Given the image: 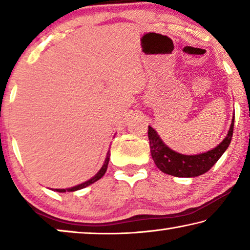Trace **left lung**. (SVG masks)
I'll return each mask as SVG.
<instances>
[{
    "label": "left lung",
    "instance_id": "left-lung-1",
    "mask_svg": "<svg viewBox=\"0 0 250 250\" xmlns=\"http://www.w3.org/2000/svg\"><path fill=\"white\" fill-rule=\"evenodd\" d=\"M234 118L227 137L223 142L219 143L215 149L197 155H184L171 150L161 140L156 131L152 126H149L147 134L150 140V150L155 166L163 173L177 177H194L204 174L210 170L229 146L234 131Z\"/></svg>",
    "mask_w": 250,
    "mask_h": 250
}]
</instances>
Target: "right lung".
Wrapping results in <instances>:
<instances>
[{
  "label": "right lung",
  "instance_id": "obj_1",
  "mask_svg": "<svg viewBox=\"0 0 250 250\" xmlns=\"http://www.w3.org/2000/svg\"><path fill=\"white\" fill-rule=\"evenodd\" d=\"M109 158H110V154H109V152H108L107 158H105V161H104V163L103 167H101V168H100V171H99L98 173H97V174H96L94 177H91V179H90L89 181L84 182V183H82V184H79V185H77V186H74V188H71L56 189V191H57V192H61V193H64V192H74V191H78V189H82V188H86V186L90 185V184H92V183H95L96 181L100 180L101 177H103V176L104 175V173H105V171H107V167H108Z\"/></svg>",
  "mask_w": 250,
  "mask_h": 250
}]
</instances>
